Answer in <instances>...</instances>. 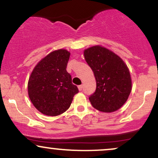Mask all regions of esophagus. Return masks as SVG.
<instances>
[{"mask_svg":"<svg viewBox=\"0 0 158 158\" xmlns=\"http://www.w3.org/2000/svg\"><path fill=\"white\" fill-rule=\"evenodd\" d=\"M82 88H83V85H79V86H78V88H79V90H82Z\"/></svg>","mask_w":158,"mask_h":158,"instance_id":"obj_1","label":"esophagus"}]
</instances>
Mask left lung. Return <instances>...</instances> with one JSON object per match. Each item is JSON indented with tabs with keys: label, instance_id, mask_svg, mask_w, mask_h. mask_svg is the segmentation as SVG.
I'll list each match as a JSON object with an SVG mask.
<instances>
[{
	"label": "left lung",
	"instance_id": "left-lung-1",
	"mask_svg": "<svg viewBox=\"0 0 158 158\" xmlns=\"http://www.w3.org/2000/svg\"><path fill=\"white\" fill-rule=\"evenodd\" d=\"M84 56L97 81L95 92L89 97L92 106L105 113L119 109L131 91V75L126 63L100 45L85 50Z\"/></svg>",
	"mask_w": 158,
	"mask_h": 158
}]
</instances>
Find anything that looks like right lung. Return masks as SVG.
Segmentation results:
<instances>
[{"label": "right lung", "instance_id": "add662e5", "mask_svg": "<svg viewBox=\"0 0 158 158\" xmlns=\"http://www.w3.org/2000/svg\"><path fill=\"white\" fill-rule=\"evenodd\" d=\"M70 52L54 50L35 65L28 81V95L35 108L47 116H58L70 108L78 88L67 72Z\"/></svg>", "mask_w": 158, "mask_h": 158}]
</instances>
